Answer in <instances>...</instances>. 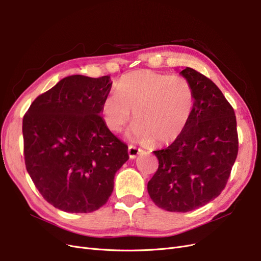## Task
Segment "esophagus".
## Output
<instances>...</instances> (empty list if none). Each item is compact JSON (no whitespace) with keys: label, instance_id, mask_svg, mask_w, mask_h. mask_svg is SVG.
Returning <instances> with one entry per match:
<instances>
[{"label":"esophagus","instance_id":"1","mask_svg":"<svg viewBox=\"0 0 261 261\" xmlns=\"http://www.w3.org/2000/svg\"><path fill=\"white\" fill-rule=\"evenodd\" d=\"M140 152H141V149H139V148H137V147H135V146L130 145V146L128 147V154H129L130 159H135V158H136Z\"/></svg>","mask_w":261,"mask_h":261}]
</instances>
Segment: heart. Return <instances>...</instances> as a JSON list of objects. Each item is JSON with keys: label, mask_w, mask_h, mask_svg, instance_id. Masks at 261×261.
<instances>
[{"label": "heart", "mask_w": 261, "mask_h": 261, "mask_svg": "<svg viewBox=\"0 0 261 261\" xmlns=\"http://www.w3.org/2000/svg\"><path fill=\"white\" fill-rule=\"evenodd\" d=\"M196 105L195 90L187 78L138 70L126 75L117 90L102 102V114L108 127L121 132L132 120L136 123L129 136L141 144H169L183 133Z\"/></svg>", "instance_id": "b5f03b06"}]
</instances>
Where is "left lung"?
<instances>
[{
	"instance_id": "obj_1",
	"label": "left lung",
	"mask_w": 261,
	"mask_h": 261,
	"mask_svg": "<svg viewBox=\"0 0 261 261\" xmlns=\"http://www.w3.org/2000/svg\"><path fill=\"white\" fill-rule=\"evenodd\" d=\"M180 74L195 90L194 113L168 148L153 151L159 167L147 186L156 206L172 212L192 211L217 198L239 152L234 109L222 91L191 67Z\"/></svg>"
}]
</instances>
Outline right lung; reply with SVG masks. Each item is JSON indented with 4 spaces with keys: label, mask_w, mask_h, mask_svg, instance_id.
Returning <instances> with one entry per match:
<instances>
[{
    "label": "right lung",
    "mask_w": 261,
    "mask_h": 261,
    "mask_svg": "<svg viewBox=\"0 0 261 261\" xmlns=\"http://www.w3.org/2000/svg\"><path fill=\"white\" fill-rule=\"evenodd\" d=\"M110 76L73 75L38 96L22 118L28 174L43 198L65 212L88 213L109 200L127 145L100 115Z\"/></svg>",
    "instance_id": "right-lung-1"
}]
</instances>
